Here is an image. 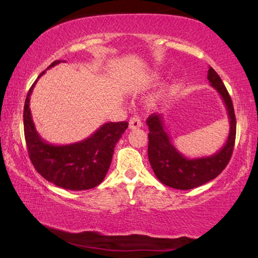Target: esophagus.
<instances>
[{
    "label": "esophagus",
    "instance_id": "obj_1",
    "mask_svg": "<svg viewBox=\"0 0 258 258\" xmlns=\"http://www.w3.org/2000/svg\"><path fill=\"white\" fill-rule=\"evenodd\" d=\"M141 125H142L141 119H140L138 116H134L130 119V128L131 130H137L139 127H141Z\"/></svg>",
    "mask_w": 258,
    "mask_h": 258
}]
</instances>
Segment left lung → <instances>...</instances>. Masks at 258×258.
<instances>
[{
	"label": "left lung",
	"instance_id": "1",
	"mask_svg": "<svg viewBox=\"0 0 258 258\" xmlns=\"http://www.w3.org/2000/svg\"><path fill=\"white\" fill-rule=\"evenodd\" d=\"M207 80L215 89L228 111L230 132L225 145L216 154L199 158H187L172 143L166 132L163 115L152 113L147 119L149 126L148 157L155 175L163 184L177 190H189L203 185L220 175L229 164L235 141V115L232 100L221 77L209 67Z\"/></svg>",
	"mask_w": 258,
	"mask_h": 258
}]
</instances>
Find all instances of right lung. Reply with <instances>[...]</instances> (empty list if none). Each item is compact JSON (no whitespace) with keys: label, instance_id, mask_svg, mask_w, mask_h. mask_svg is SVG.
I'll return each instance as SVG.
<instances>
[{"label":"right lung","instance_id":"1","mask_svg":"<svg viewBox=\"0 0 258 258\" xmlns=\"http://www.w3.org/2000/svg\"><path fill=\"white\" fill-rule=\"evenodd\" d=\"M60 62L61 60L53 61L47 69ZM44 73L40 74L29 89L24 107L25 140L30 161L45 180L56 186L74 191L92 189L106 176L116 143L128 127V123H106L91 137L72 145L54 146L46 142L35 128L29 108L30 94Z\"/></svg>","mask_w":258,"mask_h":258}]
</instances>
